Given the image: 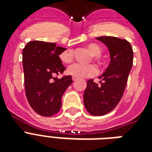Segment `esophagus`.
<instances>
[{"mask_svg":"<svg viewBox=\"0 0 152 152\" xmlns=\"http://www.w3.org/2000/svg\"><path fill=\"white\" fill-rule=\"evenodd\" d=\"M72 80L73 81L77 80V78H76V77H75V76H72Z\"/></svg>","mask_w":152,"mask_h":152,"instance_id":"obj_1","label":"esophagus"}]
</instances>
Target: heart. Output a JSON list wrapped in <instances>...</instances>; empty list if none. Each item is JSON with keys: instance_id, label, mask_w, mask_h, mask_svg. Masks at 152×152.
Wrapping results in <instances>:
<instances>
[{"instance_id": "b5f03b06", "label": "heart", "mask_w": 152, "mask_h": 152, "mask_svg": "<svg viewBox=\"0 0 152 152\" xmlns=\"http://www.w3.org/2000/svg\"><path fill=\"white\" fill-rule=\"evenodd\" d=\"M88 50L92 55V60L97 63L99 66L101 68L106 66V61L101 56L102 49L99 46L95 43L89 44L88 46ZM59 58L64 64H70L73 61V53L71 50H64L60 53ZM67 72L76 78H88L95 76L98 72V69L95 64L82 65L80 64H75L68 68Z\"/></svg>"}]
</instances>
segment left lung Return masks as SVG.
<instances>
[{"label":"left lung","instance_id":"8db88e82","mask_svg":"<svg viewBox=\"0 0 152 152\" xmlns=\"http://www.w3.org/2000/svg\"><path fill=\"white\" fill-rule=\"evenodd\" d=\"M96 39L108 47L110 63L99 77L100 83L92 79L87 81L83 103L90 114L102 116L113 110L122 98L132 66L133 51L125 39L112 36L98 37Z\"/></svg>","mask_w":152,"mask_h":152}]
</instances>
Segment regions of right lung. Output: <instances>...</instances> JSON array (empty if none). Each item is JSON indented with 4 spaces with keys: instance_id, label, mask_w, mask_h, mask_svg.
<instances>
[{
    "instance_id": "obj_1",
    "label": "right lung",
    "mask_w": 152,
    "mask_h": 152,
    "mask_svg": "<svg viewBox=\"0 0 152 152\" xmlns=\"http://www.w3.org/2000/svg\"><path fill=\"white\" fill-rule=\"evenodd\" d=\"M66 50L56 43L31 41L23 50L25 92L30 106L39 115L50 117L61 107V98L73 82L71 76L63 74L65 67L60 53Z\"/></svg>"
}]
</instances>
